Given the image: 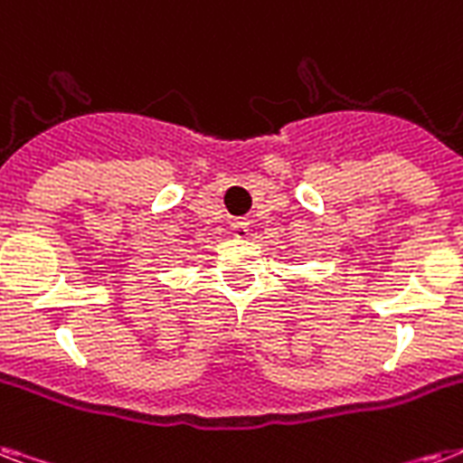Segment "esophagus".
Instances as JSON below:
<instances>
[{"label": "esophagus", "instance_id": "34e87169", "mask_svg": "<svg viewBox=\"0 0 463 463\" xmlns=\"http://www.w3.org/2000/svg\"><path fill=\"white\" fill-rule=\"evenodd\" d=\"M231 231L235 238H247L250 235V223L247 221H232Z\"/></svg>", "mask_w": 463, "mask_h": 463}]
</instances>
